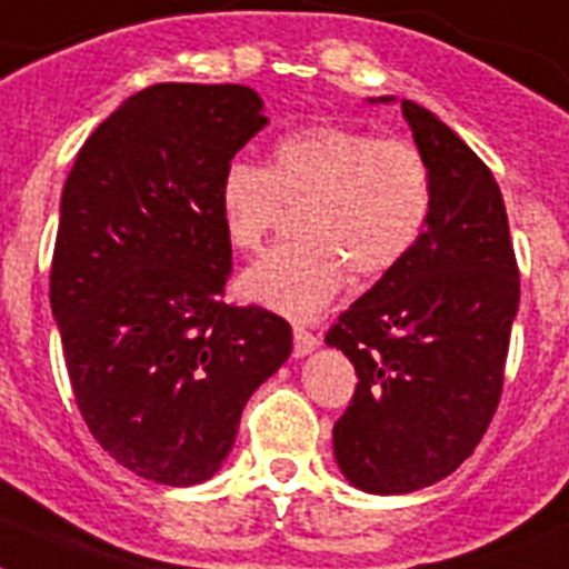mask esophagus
<instances>
[{
	"label": "esophagus",
	"instance_id": "1",
	"mask_svg": "<svg viewBox=\"0 0 569 569\" xmlns=\"http://www.w3.org/2000/svg\"><path fill=\"white\" fill-rule=\"evenodd\" d=\"M318 345H321V336L303 330V327H295V357H307Z\"/></svg>",
	"mask_w": 569,
	"mask_h": 569
}]
</instances>
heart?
<instances>
[{
    "instance_id": "b5f03b06",
    "label": "heart",
    "mask_w": 569,
    "mask_h": 569,
    "mask_svg": "<svg viewBox=\"0 0 569 569\" xmlns=\"http://www.w3.org/2000/svg\"><path fill=\"white\" fill-rule=\"evenodd\" d=\"M289 207H298L300 239L248 266L239 292L283 316L312 318L348 271L373 280L406 260L429 221L432 178L412 142L341 124L283 137L271 169L233 160L221 174V228L239 251H257Z\"/></svg>"
}]
</instances>
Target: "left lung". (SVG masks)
Wrapping results in <instances>:
<instances>
[{
  "label": "left lung",
  "instance_id": "obj_1",
  "mask_svg": "<svg viewBox=\"0 0 569 569\" xmlns=\"http://www.w3.org/2000/svg\"><path fill=\"white\" fill-rule=\"evenodd\" d=\"M400 110L432 178L429 221L406 260L327 332L359 377L332 452L368 493L420 491L473 452L500 403L520 303L491 169L436 113L409 99Z\"/></svg>",
  "mask_w": 569,
  "mask_h": 569
}]
</instances>
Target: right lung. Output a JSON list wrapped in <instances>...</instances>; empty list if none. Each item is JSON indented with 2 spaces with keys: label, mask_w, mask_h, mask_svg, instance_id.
Here are the masks:
<instances>
[{
  "label": "right lung",
  "mask_w": 569,
  "mask_h": 569,
  "mask_svg": "<svg viewBox=\"0 0 569 569\" xmlns=\"http://www.w3.org/2000/svg\"><path fill=\"white\" fill-rule=\"evenodd\" d=\"M269 119L242 84H154L90 133L60 196L52 316L81 418L122 468L207 482L292 327L221 300L219 183Z\"/></svg>",
  "instance_id": "obj_1"
}]
</instances>
